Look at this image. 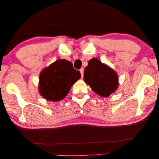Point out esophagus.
<instances>
[{"label":"esophagus","instance_id":"1","mask_svg":"<svg viewBox=\"0 0 159 159\" xmlns=\"http://www.w3.org/2000/svg\"><path fill=\"white\" fill-rule=\"evenodd\" d=\"M80 73H81L82 77H83V76H84V68H81L80 70Z\"/></svg>","mask_w":159,"mask_h":159}]
</instances>
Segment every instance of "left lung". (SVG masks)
<instances>
[{"mask_svg":"<svg viewBox=\"0 0 159 159\" xmlns=\"http://www.w3.org/2000/svg\"><path fill=\"white\" fill-rule=\"evenodd\" d=\"M84 80L93 92L103 97H109L118 87L116 72L95 58L91 59L85 67Z\"/></svg>","mask_w":159,"mask_h":159,"instance_id":"left-lung-1","label":"left lung"}]
</instances>
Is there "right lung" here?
Listing matches in <instances>:
<instances>
[{
  "label": "right lung",
  "instance_id": "obj_1",
  "mask_svg": "<svg viewBox=\"0 0 159 159\" xmlns=\"http://www.w3.org/2000/svg\"><path fill=\"white\" fill-rule=\"evenodd\" d=\"M80 77L81 74L74 69L71 62L58 60L41 71L39 91L46 100L61 101L66 97L72 86Z\"/></svg>",
  "mask_w": 159,
  "mask_h": 159
}]
</instances>
